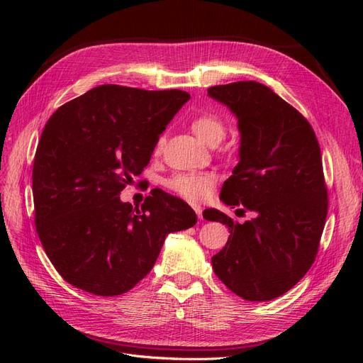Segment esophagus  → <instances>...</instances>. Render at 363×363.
<instances>
[{"instance_id":"1","label":"esophagus","mask_w":363,"mask_h":363,"mask_svg":"<svg viewBox=\"0 0 363 363\" xmlns=\"http://www.w3.org/2000/svg\"><path fill=\"white\" fill-rule=\"evenodd\" d=\"M193 208H194V212L197 213V218L203 219V208L200 206H197V204H193Z\"/></svg>"}]
</instances>
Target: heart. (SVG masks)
<instances>
[{
  "label": "heart",
  "mask_w": 363,
  "mask_h": 363,
  "mask_svg": "<svg viewBox=\"0 0 363 363\" xmlns=\"http://www.w3.org/2000/svg\"><path fill=\"white\" fill-rule=\"evenodd\" d=\"M191 129L196 137L211 147L218 145L226 133V125L223 119L215 113L204 111L197 114L191 121ZM164 138L160 137L156 143L155 151L160 152ZM216 184V177L208 172H184V174H175L164 181V185L170 191L189 200V201H203L211 197Z\"/></svg>",
  "instance_id": "1"
}]
</instances>
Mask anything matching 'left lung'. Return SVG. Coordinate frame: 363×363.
I'll use <instances>...</instances> for the list:
<instances>
[{
	"label": "left lung",
	"mask_w": 363,
	"mask_h": 363,
	"mask_svg": "<svg viewBox=\"0 0 363 363\" xmlns=\"http://www.w3.org/2000/svg\"><path fill=\"white\" fill-rule=\"evenodd\" d=\"M207 95L235 114L241 137L220 200L255 213L238 223L216 208L203 212L231 233L213 271L241 298L268 301L293 289L316 257L328 213L320 148L311 123L263 84L216 85Z\"/></svg>",
	"instance_id": "obj_1"
}]
</instances>
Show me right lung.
<instances>
[{
	"instance_id": "add662e5",
	"label": "right lung",
	"mask_w": 363,
	"mask_h": 363,
	"mask_svg": "<svg viewBox=\"0 0 363 363\" xmlns=\"http://www.w3.org/2000/svg\"><path fill=\"white\" fill-rule=\"evenodd\" d=\"M189 100L181 89L101 85L48 119L35 152V225L63 279L95 296L129 291L152 269L164 238L196 225L166 193L140 207L121 191L150 163L159 137Z\"/></svg>"
}]
</instances>
